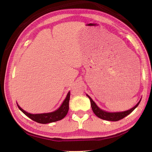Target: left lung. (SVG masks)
Segmentation results:
<instances>
[{
    "label": "left lung",
    "instance_id": "obj_1",
    "mask_svg": "<svg viewBox=\"0 0 152 152\" xmlns=\"http://www.w3.org/2000/svg\"><path fill=\"white\" fill-rule=\"evenodd\" d=\"M86 95L89 98L90 101H91L92 111H93L94 114L96 115L98 117H99L100 119H102L106 121H119L121 119H123V118L125 117L126 116H127L128 115H129L130 113L138 106L141 101H139L138 103L136 104L134 107H133L132 109H131L128 110H126V111L117 112V113H109L100 109V108L96 104V103L92 101L91 98L90 97L88 94Z\"/></svg>",
    "mask_w": 152,
    "mask_h": 152
}]
</instances>
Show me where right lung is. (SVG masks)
<instances>
[{"mask_svg":"<svg viewBox=\"0 0 152 152\" xmlns=\"http://www.w3.org/2000/svg\"><path fill=\"white\" fill-rule=\"evenodd\" d=\"M70 92H68L67 94L66 98L62 102L61 106L58 109L55 111L48 113H42V114H31L25 111L23 109H22L19 105L17 104L19 109L24 113L31 119L34 121L35 122H37L42 124H46V123H50L52 122H56L62 119L63 118L66 117L67 113L69 110V101H70Z\"/></svg>","mask_w":152,"mask_h":152,"instance_id":"add662e5","label":"right lung"}]
</instances>
